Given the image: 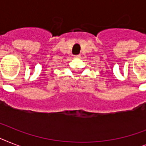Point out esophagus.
<instances>
[{
	"label": "esophagus",
	"instance_id": "34e87169",
	"mask_svg": "<svg viewBox=\"0 0 146 146\" xmlns=\"http://www.w3.org/2000/svg\"><path fill=\"white\" fill-rule=\"evenodd\" d=\"M80 57H81V56H80V54L75 55V56H74V57H75V58H80Z\"/></svg>",
	"mask_w": 146,
	"mask_h": 146
}]
</instances>
